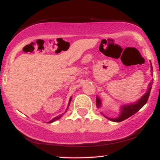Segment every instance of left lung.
Segmentation results:
<instances>
[{
    "mask_svg": "<svg viewBox=\"0 0 160 160\" xmlns=\"http://www.w3.org/2000/svg\"><path fill=\"white\" fill-rule=\"evenodd\" d=\"M151 70H153L152 64H151ZM153 82V79H152L151 82H150L148 86V90L145 93V95L142 96L138 101L134 102V103L128 104H125V105L121 106V108H120V109H121L120 115L118 116L117 118H114V119L113 118V119H111V118L107 117V116L103 115V114H102V115H103L105 118H107V119L110 120V121H113L115 122H119L124 121L125 119L129 118L130 116H133V114H135L137 112L139 111V110L147 103L148 99L149 96H150V92H151V88H152ZM96 106H97V108L101 107L102 106L101 99H100L98 97H96Z\"/></svg>",
    "mask_w": 160,
    "mask_h": 160,
    "instance_id": "8db88e82",
    "label": "left lung"
}]
</instances>
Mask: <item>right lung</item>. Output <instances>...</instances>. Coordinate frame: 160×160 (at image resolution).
Returning a JSON list of instances; mask_svg holds the SVG:
<instances>
[{
    "label": "right lung",
    "instance_id": "add662e5",
    "mask_svg": "<svg viewBox=\"0 0 160 160\" xmlns=\"http://www.w3.org/2000/svg\"><path fill=\"white\" fill-rule=\"evenodd\" d=\"M71 99H72V97H70V100H69V103H68V108H69V106H70V102H71ZM67 109V110H68ZM67 111V110H66ZM64 115V113H62V114H61V115H59V116H56V117L55 118H53L52 119H51L50 122H48V123H52V122H55V121H56V120H58V119H60L61 117H62V116Z\"/></svg>",
    "mask_w": 160,
    "mask_h": 160
}]
</instances>
